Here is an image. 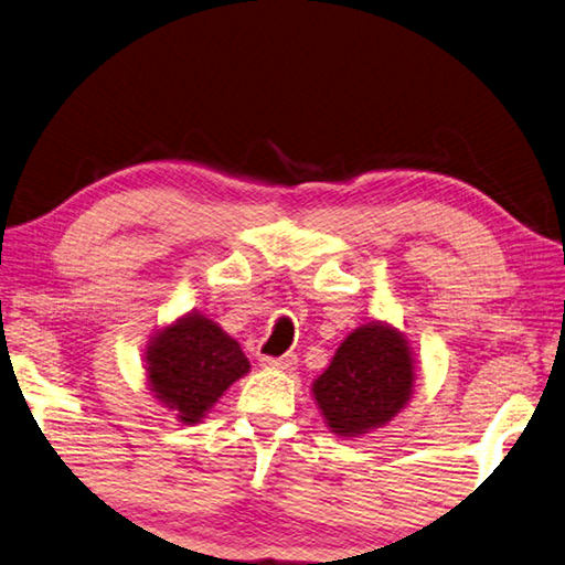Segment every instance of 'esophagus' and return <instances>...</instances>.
Listing matches in <instances>:
<instances>
[{"instance_id":"1","label":"esophagus","mask_w":565,"mask_h":565,"mask_svg":"<svg viewBox=\"0 0 565 565\" xmlns=\"http://www.w3.org/2000/svg\"><path fill=\"white\" fill-rule=\"evenodd\" d=\"M260 365H263V367H273V371H295L297 355H295V353H285V355H280V359H270V355H260Z\"/></svg>"}]
</instances>
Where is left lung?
Instances as JSON below:
<instances>
[{
    "label": "left lung",
    "mask_w": 565,
    "mask_h": 565,
    "mask_svg": "<svg viewBox=\"0 0 565 565\" xmlns=\"http://www.w3.org/2000/svg\"><path fill=\"white\" fill-rule=\"evenodd\" d=\"M414 353L390 321L355 327L312 383V397L331 434L359 439L387 427L414 395Z\"/></svg>",
    "instance_id": "obj_1"
}]
</instances>
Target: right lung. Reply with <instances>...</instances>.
<instances>
[{"mask_svg":"<svg viewBox=\"0 0 565 565\" xmlns=\"http://www.w3.org/2000/svg\"><path fill=\"white\" fill-rule=\"evenodd\" d=\"M146 385L175 419L194 427L250 363L238 341L202 312H188L160 327L146 353Z\"/></svg>","mask_w":565,"mask_h":565,"instance_id":"1","label":"right lung"}]
</instances>
